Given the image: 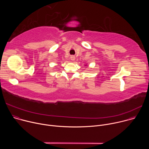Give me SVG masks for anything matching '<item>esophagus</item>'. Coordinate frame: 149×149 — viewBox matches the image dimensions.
<instances>
[{
	"mask_svg": "<svg viewBox=\"0 0 149 149\" xmlns=\"http://www.w3.org/2000/svg\"><path fill=\"white\" fill-rule=\"evenodd\" d=\"M75 56H71V61H75Z\"/></svg>",
	"mask_w": 149,
	"mask_h": 149,
	"instance_id": "esophagus-1",
	"label": "esophagus"
}]
</instances>
